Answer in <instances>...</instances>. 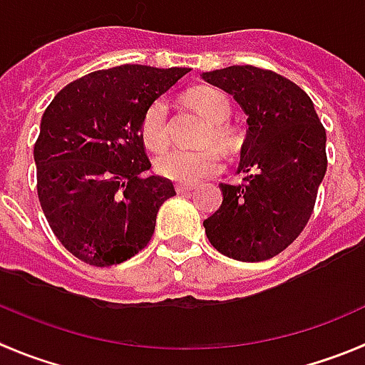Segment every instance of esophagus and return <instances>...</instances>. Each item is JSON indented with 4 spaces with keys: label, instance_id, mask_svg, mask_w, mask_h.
<instances>
[{
    "label": "esophagus",
    "instance_id": "1",
    "mask_svg": "<svg viewBox=\"0 0 365 365\" xmlns=\"http://www.w3.org/2000/svg\"><path fill=\"white\" fill-rule=\"evenodd\" d=\"M175 190H177V194H186V192H190V190H194V185H185V182H177Z\"/></svg>",
    "mask_w": 365,
    "mask_h": 365
}]
</instances>
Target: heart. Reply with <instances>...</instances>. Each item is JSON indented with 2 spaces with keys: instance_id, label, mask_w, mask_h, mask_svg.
<instances>
[{
  "instance_id": "heart-1",
  "label": "heart",
  "mask_w": 365,
  "mask_h": 365,
  "mask_svg": "<svg viewBox=\"0 0 365 365\" xmlns=\"http://www.w3.org/2000/svg\"><path fill=\"white\" fill-rule=\"evenodd\" d=\"M190 102L203 113L210 123L205 132V143H216L220 149L235 150L240 143V135L227 119L231 117L230 96L216 87H195L188 95ZM141 140L149 150H160L170 141V111L164 98H156L147 106L141 117ZM156 171L168 179L179 182H195L218 173L222 168V156L215 147L203 149H182L170 147L162 150L155 160Z\"/></svg>"
}]
</instances>
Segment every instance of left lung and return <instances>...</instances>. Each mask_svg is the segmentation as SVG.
Listing matches in <instances>:
<instances>
[{"label":"left lung","mask_w":365,"mask_h":365,"mask_svg":"<svg viewBox=\"0 0 365 365\" xmlns=\"http://www.w3.org/2000/svg\"><path fill=\"white\" fill-rule=\"evenodd\" d=\"M203 78L235 96L248 115L240 150V182H222L224 201L205 220L220 254L264 261L297 240L312 218L327 173V130L313 102L287 78L242 65L205 72Z\"/></svg>","instance_id":"left-lung-1"}]
</instances>
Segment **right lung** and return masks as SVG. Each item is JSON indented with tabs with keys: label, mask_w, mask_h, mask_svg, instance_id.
Here are the masks:
<instances>
[{
	"label": "right lung",
	"mask_w": 365,
	"mask_h": 365,
	"mask_svg": "<svg viewBox=\"0 0 365 365\" xmlns=\"http://www.w3.org/2000/svg\"><path fill=\"white\" fill-rule=\"evenodd\" d=\"M188 68L145 65L95 71L53 96L35 141L37 194L57 240L93 267L134 257L155 233L156 215L175 195L147 177L141 117Z\"/></svg>",
	"instance_id": "obj_1"
}]
</instances>
